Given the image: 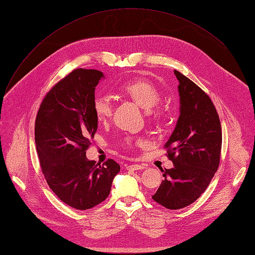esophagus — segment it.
<instances>
[{"mask_svg": "<svg viewBox=\"0 0 255 255\" xmlns=\"http://www.w3.org/2000/svg\"><path fill=\"white\" fill-rule=\"evenodd\" d=\"M144 165L142 164H131V165H127L126 169L127 170H139V169H143Z\"/></svg>", "mask_w": 255, "mask_h": 255, "instance_id": "esophagus-1", "label": "esophagus"}]
</instances>
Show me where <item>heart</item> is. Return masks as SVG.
I'll return each instance as SVG.
<instances>
[{"label": "heart", "mask_w": 255, "mask_h": 255, "mask_svg": "<svg viewBox=\"0 0 255 255\" xmlns=\"http://www.w3.org/2000/svg\"><path fill=\"white\" fill-rule=\"evenodd\" d=\"M120 89L144 110H152L153 107H155L159 103L160 99H161V95H160V92L157 87L153 83H151L150 80L146 79L128 80V82H125L124 84L121 85ZM93 109L94 112H95L97 120L101 121V122L111 118L113 114L112 101L102 95H98L94 98ZM153 116L158 119L161 116V113L153 112ZM142 142V139L134 141L131 138H127L125 140L127 146H133L136 143Z\"/></svg>", "instance_id": "b5f03b06"}]
</instances>
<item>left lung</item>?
Segmentation results:
<instances>
[{"label": "left lung", "instance_id": "1", "mask_svg": "<svg viewBox=\"0 0 255 255\" xmlns=\"http://www.w3.org/2000/svg\"><path fill=\"white\" fill-rule=\"evenodd\" d=\"M179 80L180 117L164 144L173 167L152 198L169 210L191 205L202 195L220 163L222 131L218 113L208 94L175 70Z\"/></svg>", "mask_w": 255, "mask_h": 255}]
</instances>
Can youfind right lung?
Listing matches in <instances>:
<instances>
[{
  "label": "right lung",
  "mask_w": 255,
  "mask_h": 255,
  "mask_svg": "<svg viewBox=\"0 0 255 255\" xmlns=\"http://www.w3.org/2000/svg\"><path fill=\"white\" fill-rule=\"evenodd\" d=\"M102 77L99 70L74 69L47 92L35 121L36 149L44 178L53 193L76 210L104 202L120 171L113 159L100 164L86 157L98 127L93 101Z\"/></svg>",
  "instance_id": "obj_1"
}]
</instances>
